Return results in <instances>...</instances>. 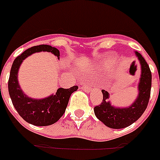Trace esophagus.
Returning a JSON list of instances; mask_svg holds the SVG:
<instances>
[{
	"label": "esophagus",
	"instance_id": "34e87169",
	"mask_svg": "<svg viewBox=\"0 0 160 160\" xmlns=\"http://www.w3.org/2000/svg\"><path fill=\"white\" fill-rule=\"evenodd\" d=\"M82 89H83L85 92H91V90H92L90 86H87V85H85V84L82 86Z\"/></svg>",
	"mask_w": 160,
	"mask_h": 160
}]
</instances>
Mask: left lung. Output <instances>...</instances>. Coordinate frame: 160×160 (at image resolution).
<instances>
[{
	"instance_id": "1",
	"label": "left lung",
	"mask_w": 160,
	"mask_h": 160,
	"mask_svg": "<svg viewBox=\"0 0 160 160\" xmlns=\"http://www.w3.org/2000/svg\"><path fill=\"white\" fill-rule=\"evenodd\" d=\"M141 66V74L138 84V96L130 107H117L112 105L108 92L102 90L103 99L100 105L94 107V113L98 120L107 127L122 129L131 126L145 112L150 97L152 75L148 63L140 53L135 51Z\"/></svg>"
}]
</instances>
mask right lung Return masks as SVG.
Returning a JSON list of instances; mask_svg holds the SVG:
<instances>
[{
  "label": "right lung",
  "instance_id": "right-lung-1",
  "mask_svg": "<svg viewBox=\"0 0 160 160\" xmlns=\"http://www.w3.org/2000/svg\"><path fill=\"white\" fill-rule=\"evenodd\" d=\"M50 52L59 59L58 48L47 44H41L28 48L14 60L8 81L9 94L14 107L26 122L37 126L53 125L64 114L72 93L78 87L73 86L68 89L60 88L55 94L41 99H34L28 97L20 88L18 82V71L25 58L38 52Z\"/></svg>",
  "mask_w": 160,
  "mask_h": 160
}]
</instances>
